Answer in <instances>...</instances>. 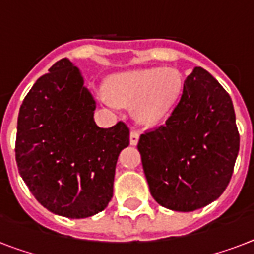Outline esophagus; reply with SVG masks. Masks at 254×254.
Instances as JSON below:
<instances>
[{
    "label": "esophagus",
    "mask_w": 254,
    "mask_h": 254,
    "mask_svg": "<svg viewBox=\"0 0 254 254\" xmlns=\"http://www.w3.org/2000/svg\"><path fill=\"white\" fill-rule=\"evenodd\" d=\"M138 139H139V131L131 130L130 131V145L135 146V145L138 143Z\"/></svg>",
    "instance_id": "esophagus-1"
}]
</instances>
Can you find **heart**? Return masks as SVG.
Listing matches in <instances>:
<instances>
[{"mask_svg":"<svg viewBox=\"0 0 254 254\" xmlns=\"http://www.w3.org/2000/svg\"><path fill=\"white\" fill-rule=\"evenodd\" d=\"M103 100L108 104L133 105L137 121L157 125L166 119L182 91V76L174 68H142L117 73L108 80Z\"/></svg>","mask_w":254,"mask_h":254,"instance_id":"obj_1","label":"heart"}]
</instances>
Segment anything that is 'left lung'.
Wrapping results in <instances>:
<instances>
[{
	"label": "left lung",
	"mask_w": 254,
	"mask_h": 254,
	"mask_svg": "<svg viewBox=\"0 0 254 254\" xmlns=\"http://www.w3.org/2000/svg\"><path fill=\"white\" fill-rule=\"evenodd\" d=\"M137 147L158 204L179 212L203 208L224 192L239 154L232 100L211 73L195 67L166 123L141 134Z\"/></svg>",
	"instance_id": "obj_1"
}]
</instances>
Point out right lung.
Masks as SVG:
<instances>
[{
	"instance_id": "1",
	"label": "right lung",
	"mask_w": 254,
	"mask_h": 254,
	"mask_svg": "<svg viewBox=\"0 0 254 254\" xmlns=\"http://www.w3.org/2000/svg\"><path fill=\"white\" fill-rule=\"evenodd\" d=\"M80 71L64 58L35 81L18 115L15 159L30 192L55 215L83 219L113 196L116 163L129 146L123 121L100 127Z\"/></svg>"
}]
</instances>
